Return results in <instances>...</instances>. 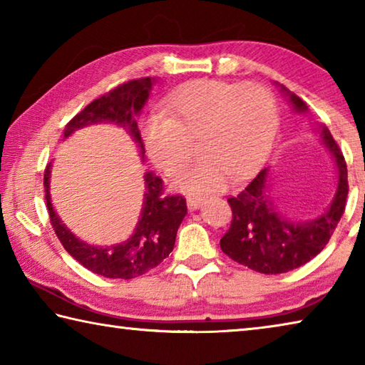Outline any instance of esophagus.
<instances>
[{
  "mask_svg": "<svg viewBox=\"0 0 365 365\" xmlns=\"http://www.w3.org/2000/svg\"><path fill=\"white\" fill-rule=\"evenodd\" d=\"M202 201H205V197L201 195H187V206L190 209H197Z\"/></svg>",
  "mask_w": 365,
  "mask_h": 365,
  "instance_id": "34e87169",
  "label": "esophagus"
}]
</instances>
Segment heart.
Returning <instances> with one entry per match:
<instances>
[{
  "mask_svg": "<svg viewBox=\"0 0 365 365\" xmlns=\"http://www.w3.org/2000/svg\"><path fill=\"white\" fill-rule=\"evenodd\" d=\"M168 110L169 117L145 120V146L154 165L174 178L193 159V141L201 140L202 159L178 180L190 193H214L232 177L252 174L267 159L279 128L275 96L257 82L195 80L169 98Z\"/></svg>",
  "mask_w": 365,
  "mask_h": 365,
  "instance_id": "heart-1",
  "label": "heart"
}]
</instances>
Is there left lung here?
Instances as JSON below:
<instances>
[{
	"label": "left lung",
	"mask_w": 365,
	"mask_h": 365,
	"mask_svg": "<svg viewBox=\"0 0 365 365\" xmlns=\"http://www.w3.org/2000/svg\"><path fill=\"white\" fill-rule=\"evenodd\" d=\"M296 110H306V103L289 93ZM322 140L335 158L338 185L330 207L320 217L294 224L274 211L267 196V170H261L248 187L228 197L232 224L220 238V248L235 262L265 275L298 269L316 257L330 242L341 219L348 196V168L341 150L329 128L322 125Z\"/></svg>",
	"instance_id": "left-lung-1"
}]
</instances>
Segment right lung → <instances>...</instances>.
Listing matches in <instances>:
<instances>
[{
  "label": "right lung",
  "mask_w": 365,
  "mask_h": 365,
  "mask_svg": "<svg viewBox=\"0 0 365 365\" xmlns=\"http://www.w3.org/2000/svg\"><path fill=\"white\" fill-rule=\"evenodd\" d=\"M151 85L153 80L150 77L128 80L117 85L73 115L64 128V137H69L72 132L90 123L114 122L127 128L138 143L141 154H145L137 115L150 96ZM49 168L51 165L48 164L43 175L49 222L64 250L83 267L108 279L128 280L146 274L169 257L174 250L178 227L187 214V201L182 195H164V183L159 177L151 172L145 175V205L132 237L125 243L110 248H98L80 242L61 224L49 197Z\"/></svg>",
  "instance_id": "obj_1"
}]
</instances>
